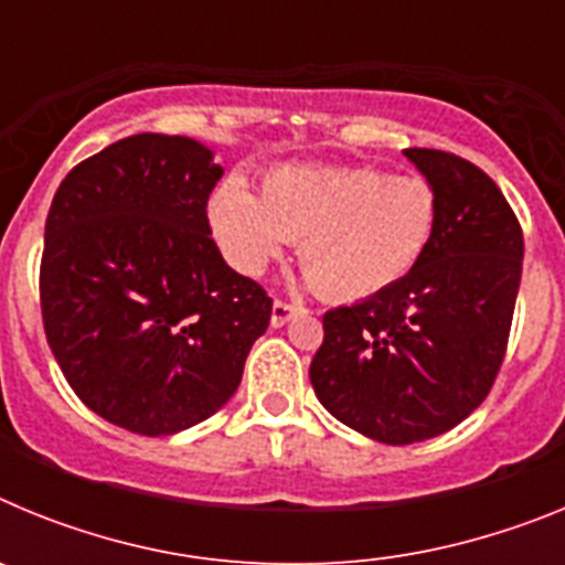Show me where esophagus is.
<instances>
[{
    "mask_svg": "<svg viewBox=\"0 0 565 565\" xmlns=\"http://www.w3.org/2000/svg\"><path fill=\"white\" fill-rule=\"evenodd\" d=\"M297 313H306V308L302 306H291V302H282V299H277L271 306V326L274 328H282L286 322H291Z\"/></svg>",
    "mask_w": 565,
    "mask_h": 565,
    "instance_id": "obj_1",
    "label": "esophagus"
}]
</instances>
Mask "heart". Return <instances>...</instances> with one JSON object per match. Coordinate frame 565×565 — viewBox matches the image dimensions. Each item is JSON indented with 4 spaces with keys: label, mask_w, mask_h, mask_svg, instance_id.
I'll use <instances>...</instances> for the list:
<instances>
[{
    "label": "heart",
    "mask_w": 565,
    "mask_h": 565,
    "mask_svg": "<svg viewBox=\"0 0 565 565\" xmlns=\"http://www.w3.org/2000/svg\"><path fill=\"white\" fill-rule=\"evenodd\" d=\"M209 223L239 274L259 277L291 239L319 291L356 302L393 288L422 263L438 201L416 174L279 167L263 178L259 198L239 178H226L209 198Z\"/></svg>",
    "instance_id": "heart-1"
}]
</instances>
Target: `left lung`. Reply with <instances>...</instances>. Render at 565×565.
<instances>
[{
	"label": "left lung",
	"mask_w": 565,
	"mask_h": 565,
	"mask_svg": "<svg viewBox=\"0 0 565 565\" xmlns=\"http://www.w3.org/2000/svg\"><path fill=\"white\" fill-rule=\"evenodd\" d=\"M436 189L430 248L402 282L322 317L311 362L333 418L382 444H416L487 398L507 353L523 232L495 181L441 149H404Z\"/></svg>",
	"instance_id": "obj_1"
}]
</instances>
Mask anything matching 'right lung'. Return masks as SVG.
I'll list each match as a JSON object with an SVG mask.
<instances>
[{
  "label": "right lung",
  "instance_id": "obj_1",
  "mask_svg": "<svg viewBox=\"0 0 565 565\" xmlns=\"http://www.w3.org/2000/svg\"><path fill=\"white\" fill-rule=\"evenodd\" d=\"M221 178L194 138L129 135L70 169L44 223L50 351L89 411L138 436L221 411L271 319V297L212 239Z\"/></svg>",
  "mask_w": 565,
  "mask_h": 565
}]
</instances>
